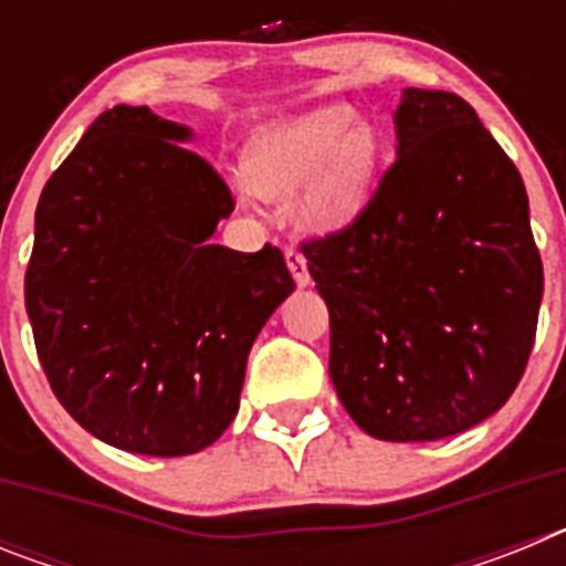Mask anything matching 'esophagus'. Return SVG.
I'll list each match as a JSON object with an SVG mask.
<instances>
[{"mask_svg": "<svg viewBox=\"0 0 566 566\" xmlns=\"http://www.w3.org/2000/svg\"><path fill=\"white\" fill-rule=\"evenodd\" d=\"M286 266H289V272H292L294 283H297L300 289H306L308 283H312V277H308L306 258H303L300 252H294V249H289V252H286Z\"/></svg>", "mask_w": 566, "mask_h": 566, "instance_id": "1", "label": "esophagus"}]
</instances>
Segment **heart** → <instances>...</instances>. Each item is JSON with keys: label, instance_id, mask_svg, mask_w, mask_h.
<instances>
[{"label": "heart", "instance_id": "heart-1", "mask_svg": "<svg viewBox=\"0 0 566 566\" xmlns=\"http://www.w3.org/2000/svg\"><path fill=\"white\" fill-rule=\"evenodd\" d=\"M385 138L352 104L332 102L258 124L240 149V195L289 192V218L314 238L345 232L371 203Z\"/></svg>", "mask_w": 566, "mask_h": 566}]
</instances>
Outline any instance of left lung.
<instances>
[{
    "instance_id": "1",
    "label": "left lung",
    "mask_w": 566,
    "mask_h": 566,
    "mask_svg": "<svg viewBox=\"0 0 566 566\" xmlns=\"http://www.w3.org/2000/svg\"><path fill=\"white\" fill-rule=\"evenodd\" d=\"M397 161L345 232L303 247L332 317L328 374L385 442H433L516 391L544 269L522 175L457 93L405 87Z\"/></svg>"
}]
</instances>
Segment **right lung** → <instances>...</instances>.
<instances>
[{
    "label": "right lung",
    "mask_w": 566,
    "mask_h": 566,
    "mask_svg": "<svg viewBox=\"0 0 566 566\" xmlns=\"http://www.w3.org/2000/svg\"><path fill=\"white\" fill-rule=\"evenodd\" d=\"M192 127L107 109L50 175L24 274L33 339L64 411L102 442L189 457L221 439L260 328L294 292L280 249L212 243L232 195Z\"/></svg>",
    "instance_id": "1"
}]
</instances>
